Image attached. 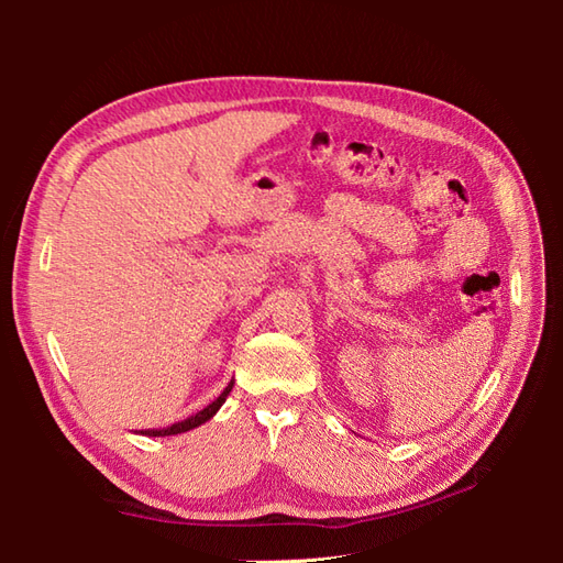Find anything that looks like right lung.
Returning <instances> with one entry per match:
<instances>
[{
  "label": "right lung",
  "instance_id": "1",
  "mask_svg": "<svg viewBox=\"0 0 563 563\" xmlns=\"http://www.w3.org/2000/svg\"><path fill=\"white\" fill-rule=\"evenodd\" d=\"M232 387H234V379L230 382V385L224 387V391L220 394L218 399H214L212 404H208L206 409L202 411H198L196 416H190V418H184V421H178V423H174V426H169V428H159V430H142V435H150V438H164V435H178V433H186V430H194V428H198V426H202L206 421H210V418L220 411V406L224 404V399L230 397V391H232Z\"/></svg>",
  "mask_w": 563,
  "mask_h": 563
}]
</instances>
